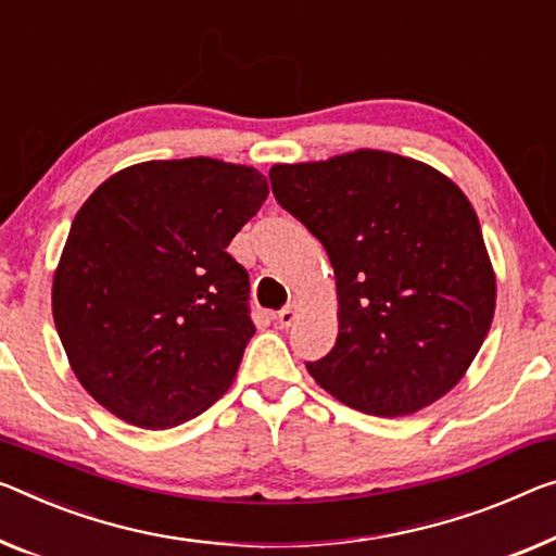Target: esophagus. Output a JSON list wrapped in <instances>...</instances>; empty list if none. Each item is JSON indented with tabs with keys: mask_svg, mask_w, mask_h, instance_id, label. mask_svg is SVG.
<instances>
[{
	"mask_svg": "<svg viewBox=\"0 0 556 556\" xmlns=\"http://www.w3.org/2000/svg\"><path fill=\"white\" fill-rule=\"evenodd\" d=\"M295 318H298V303H288L283 311L278 313V323H280V328H290L295 323Z\"/></svg>",
	"mask_w": 556,
	"mask_h": 556,
	"instance_id": "1",
	"label": "esophagus"
}]
</instances>
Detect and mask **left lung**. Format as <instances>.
<instances>
[{
    "mask_svg": "<svg viewBox=\"0 0 556 556\" xmlns=\"http://www.w3.org/2000/svg\"><path fill=\"white\" fill-rule=\"evenodd\" d=\"M268 176L336 268L340 332L305 363L315 382L378 417L413 415L455 388L497 298L467 195L432 166L372 149Z\"/></svg>",
    "mask_w": 556,
    "mask_h": 556,
    "instance_id": "1",
    "label": "left lung"
}]
</instances>
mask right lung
I'll return each instance as SVG.
<instances>
[{"mask_svg": "<svg viewBox=\"0 0 556 556\" xmlns=\"http://www.w3.org/2000/svg\"><path fill=\"white\" fill-rule=\"evenodd\" d=\"M266 199L255 168L201 156L118 170L76 213L51 311L109 413L166 430L228 390L255 326L249 270L226 249Z\"/></svg>", "mask_w": 556, "mask_h": 556, "instance_id": "obj_1", "label": "right lung"}]
</instances>
